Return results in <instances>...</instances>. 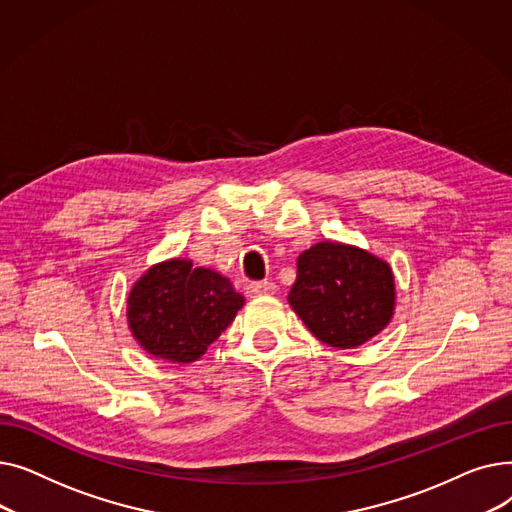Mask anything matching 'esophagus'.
<instances>
[{
	"label": "esophagus",
	"instance_id": "esophagus-1",
	"mask_svg": "<svg viewBox=\"0 0 512 512\" xmlns=\"http://www.w3.org/2000/svg\"><path fill=\"white\" fill-rule=\"evenodd\" d=\"M274 292H276V284L272 282H251L247 286L249 297H265V294H274Z\"/></svg>",
	"mask_w": 512,
	"mask_h": 512
}]
</instances>
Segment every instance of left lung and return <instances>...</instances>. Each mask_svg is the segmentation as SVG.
Listing matches in <instances>:
<instances>
[{
    "mask_svg": "<svg viewBox=\"0 0 512 512\" xmlns=\"http://www.w3.org/2000/svg\"><path fill=\"white\" fill-rule=\"evenodd\" d=\"M288 303L317 340L334 348H357L392 321V267L365 249L317 242L297 259V282Z\"/></svg>",
    "mask_w": 512,
    "mask_h": 512,
    "instance_id": "left-lung-1",
    "label": "left lung"
}]
</instances>
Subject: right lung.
<instances>
[{
	"mask_svg": "<svg viewBox=\"0 0 512 512\" xmlns=\"http://www.w3.org/2000/svg\"><path fill=\"white\" fill-rule=\"evenodd\" d=\"M126 305L128 328L143 351L186 365L232 324L245 297L220 272L174 257L151 265L132 284Z\"/></svg>",
	"mask_w": 512,
	"mask_h": 512,
	"instance_id": "1",
	"label": "right lung"
}]
</instances>
